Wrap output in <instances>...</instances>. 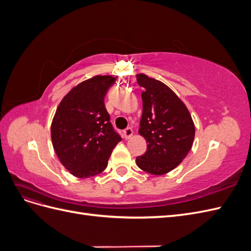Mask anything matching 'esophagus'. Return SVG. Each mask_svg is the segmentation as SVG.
<instances>
[{"label":"esophagus","instance_id":"1","mask_svg":"<svg viewBox=\"0 0 251 251\" xmlns=\"http://www.w3.org/2000/svg\"><path fill=\"white\" fill-rule=\"evenodd\" d=\"M124 135H125V138L126 139H130L132 136H133V130L132 127H126V130L124 131Z\"/></svg>","mask_w":251,"mask_h":251}]
</instances>
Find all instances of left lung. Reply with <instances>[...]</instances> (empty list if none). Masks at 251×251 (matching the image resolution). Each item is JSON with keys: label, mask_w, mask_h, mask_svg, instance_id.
Here are the masks:
<instances>
[{"label": "left lung", "mask_w": 251, "mask_h": 251, "mask_svg": "<svg viewBox=\"0 0 251 251\" xmlns=\"http://www.w3.org/2000/svg\"><path fill=\"white\" fill-rule=\"evenodd\" d=\"M144 90L139 134L147 140L143 155L136 158L142 171L164 175L183 161L195 138V125L186 105L163 82L146 74L136 75Z\"/></svg>", "instance_id": "8db88e82"}]
</instances>
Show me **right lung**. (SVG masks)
Returning a JSON list of instances; mask_svg holds the SVG:
<instances>
[{
	"mask_svg": "<svg viewBox=\"0 0 251 251\" xmlns=\"http://www.w3.org/2000/svg\"><path fill=\"white\" fill-rule=\"evenodd\" d=\"M116 81L96 75L74 87L58 104L51 124V139L59 161L77 178L103 172L121 140L110 123L104 96Z\"/></svg>",
	"mask_w": 251,
	"mask_h": 251,
	"instance_id": "add662e5",
	"label": "right lung"
}]
</instances>
